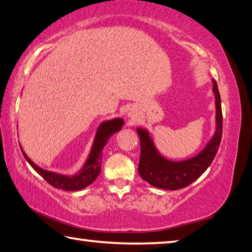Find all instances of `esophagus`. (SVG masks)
I'll return each instance as SVG.
<instances>
[{
	"label": "esophagus",
	"instance_id": "34e87169",
	"mask_svg": "<svg viewBox=\"0 0 252 252\" xmlns=\"http://www.w3.org/2000/svg\"><path fill=\"white\" fill-rule=\"evenodd\" d=\"M127 117L130 118V120L134 121V119L136 118V112L134 110H130L129 112H127Z\"/></svg>",
	"mask_w": 252,
	"mask_h": 252
}]
</instances>
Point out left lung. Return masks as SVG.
<instances>
[{
    "label": "left lung",
    "mask_w": 252,
    "mask_h": 252,
    "mask_svg": "<svg viewBox=\"0 0 252 252\" xmlns=\"http://www.w3.org/2000/svg\"><path fill=\"white\" fill-rule=\"evenodd\" d=\"M213 91L216 103V131L205 149L194 158L181 162L164 158L158 152L149 132L142 127L136 129L141 144L138 171L144 181L158 189L175 190L189 186L207 170L216 157L222 134L220 94L215 80H213Z\"/></svg>",
    "instance_id": "obj_1"
}]
</instances>
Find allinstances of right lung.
Listing matches in <instances>:
<instances>
[{"instance_id": "right-lung-1", "label": "right lung", "mask_w": 252, "mask_h": 252, "mask_svg": "<svg viewBox=\"0 0 252 252\" xmlns=\"http://www.w3.org/2000/svg\"><path fill=\"white\" fill-rule=\"evenodd\" d=\"M125 121L120 118L112 119V120L104 121L99 126L97 133H95V138L94 141L93 148H91L90 154L85 165L82 166L79 173H77L74 176H66L62 175V174H57L54 172L45 171L43 168L38 167L36 164L31 161V158L27 157L26 153L22 150V153L26 158V161L30 163V165L37 172L40 176H42L48 184L54 187L63 190H80L85 187L89 186L90 184L95 181V178L101 172V158H102V151L104 145L107 144L108 140L110 139L112 134L116 132L120 131Z\"/></svg>"}]
</instances>
